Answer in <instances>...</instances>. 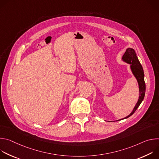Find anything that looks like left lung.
I'll return each instance as SVG.
<instances>
[{
  "instance_id": "obj_1",
  "label": "left lung",
  "mask_w": 159,
  "mask_h": 159,
  "mask_svg": "<svg viewBox=\"0 0 159 159\" xmlns=\"http://www.w3.org/2000/svg\"><path fill=\"white\" fill-rule=\"evenodd\" d=\"M122 60L125 62L130 64L131 70L133 74L134 75V76L135 77V78L137 79V82L139 83L140 96H139V99L138 100V102H137V104H136L133 110L132 111V112L130 113V114L126 117L121 120H118L117 121H120V120L129 118L136 111V110L137 109V108L139 107V106L140 105V104L142 103V102L144 99L145 94V88H146L145 83L144 80L143 69L141 63L139 60V58L134 50L133 48H127L125 54L122 57Z\"/></svg>"
}]
</instances>
